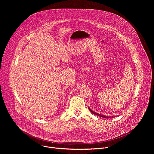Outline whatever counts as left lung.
Instances as JSON below:
<instances>
[{"label":"left lung","instance_id":"obj_1","mask_svg":"<svg viewBox=\"0 0 154 154\" xmlns=\"http://www.w3.org/2000/svg\"><path fill=\"white\" fill-rule=\"evenodd\" d=\"M88 108H89V109H90V111L93 113V114H94V115H97V116H100V117H102V118H113V116H105V115H100V114H99V113H96V112H93L92 109L90 108V107H88Z\"/></svg>","mask_w":154,"mask_h":154}]
</instances>
